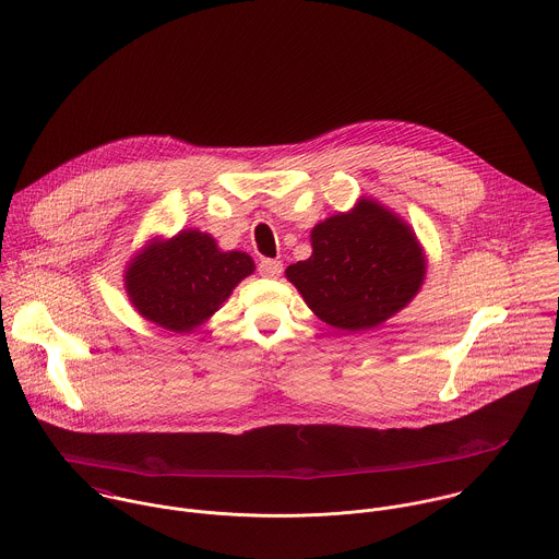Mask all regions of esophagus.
<instances>
[{
	"label": "esophagus",
	"instance_id": "esophagus-1",
	"mask_svg": "<svg viewBox=\"0 0 559 559\" xmlns=\"http://www.w3.org/2000/svg\"><path fill=\"white\" fill-rule=\"evenodd\" d=\"M281 272H283V263L276 259H263L259 263V274L265 278H278Z\"/></svg>",
	"mask_w": 559,
	"mask_h": 559
}]
</instances>
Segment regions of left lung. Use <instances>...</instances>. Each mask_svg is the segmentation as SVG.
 Wrapping results in <instances>:
<instances>
[{"label": "left lung", "mask_w": 559, "mask_h": 559, "mask_svg": "<svg viewBox=\"0 0 559 559\" xmlns=\"http://www.w3.org/2000/svg\"><path fill=\"white\" fill-rule=\"evenodd\" d=\"M311 257L285 270L307 307L326 324L359 333L403 311L427 276L414 228L374 198L311 228Z\"/></svg>", "instance_id": "left-lung-1"}]
</instances>
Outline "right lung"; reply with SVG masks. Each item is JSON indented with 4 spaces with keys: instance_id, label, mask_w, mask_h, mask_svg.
<instances>
[{
    "instance_id": "1",
    "label": "right lung",
    "mask_w": 559,
    "mask_h": 559,
    "mask_svg": "<svg viewBox=\"0 0 559 559\" xmlns=\"http://www.w3.org/2000/svg\"><path fill=\"white\" fill-rule=\"evenodd\" d=\"M254 272V261L241 250H222L198 228L174 237H152L139 248L126 270L123 287L130 305L147 322L191 333L202 326Z\"/></svg>"
}]
</instances>
